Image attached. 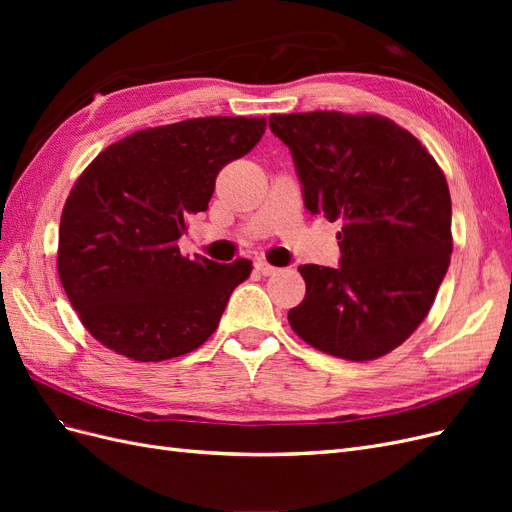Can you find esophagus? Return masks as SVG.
<instances>
[{"mask_svg": "<svg viewBox=\"0 0 512 512\" xmlns=\"http://www.w3.org/2000/svg\"><path fill=\"white\" fill-rule=\"evenodd\" d=\"M254 269H256L258 273H262V275H273V273H277V267L269 265L267 260H256V262H254Z\"/></svg>", "mask_w": 512, "mask_h": 512, "instance_id": "1", "label": "esophagus"}]
</instances>
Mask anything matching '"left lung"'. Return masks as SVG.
<instances>
[{
	"mask_svg": "<svg viewBox=\"0 0 512 512\" xmlns=\"http://www.w3.org/2000/svg\"><path fill=\"white\" fill-rule=\"evenodd\" d=\"M312 215L342 222L339 267H299L303 342L348 361L389 354L429 314L453 252L451 194L416 138L380 115H271Z\"/></svg>",
	"mask_w": 512,
	"mask_h": 512,
	"instance_id": "obj_1",
	"label": "left lung"
}]
</instances>
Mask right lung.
Instances as JSON below:
<instances>
[{
    "instance_id": "add662e5",
    "label": "right lung",
    "mask_w": 512,
    "mask_h": 512,
    "mask_svg": "<svg viewBox=\"0 0 512 512\" xmlns=\"http://www.w3.org/2000/svg\"><path fill=\"white\" fill-rule=\"evenodd\" d=\"M262 117H205L108 145L74 183L57 271L85 329L141 363L175 359L218 329L252 262L181 256L188 218L207 211L220 170L265 134Z\"/></svg>"
}]
</instances>
